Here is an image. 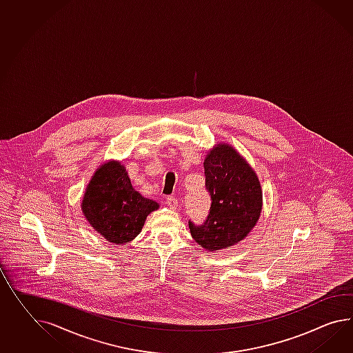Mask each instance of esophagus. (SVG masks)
I'll use <instances>...</instances> for the list:
<instances>
[{"instance_id": "obj_1", "label": "esophagus", "mask_w": 353, "mask_h": 353, "mask_svg": "<svg viewBox=\"0 0 353 353\" xmlns=\"http://www.w3.org/2000/svg\"><path fill=\"white\" fill-rule=\"evenodd\" d=\"M166 203H168V206L170 208H178V199H175L174 196H168L166 197Z\"/></svg>"}]
</instances>
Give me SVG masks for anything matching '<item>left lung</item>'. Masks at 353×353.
Wrapping results in <instances>:
<instances>
[{
	"instance_id": "obj_1",
	"label": "left lung",
	"mask_w": 353,
	"mask_h": 353,
	"mask_svg": "<svg viewBox=\"0 0 353 353\" xmlns=\"http://www.w3.org/2000/svg\"><path fill=\"white\" fill-rule=\"evenodd\" d=\"M205 185L211 197L202 224L188 221L193 239L208 251L238 243L256 225L262 208L261 185L256 172L230 145L220 143L206 156Z\"/></svg>"
}]
</instances>
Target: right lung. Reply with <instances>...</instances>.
I'll list each match as a JSON object with an SVG mask.
<instances>
[{"mask_svg":"<svg viewBox=\"0 0 353 353\" xmlns=\"http://www.w3.org/2000/svg\"><path fill=\"white\" fill-rule=\"evenodd\" d=\"M157 202L137 192L120 163L110 161L94 172L81 202L92 228L110 243L124 244L141 233L145 217Z\"/></svg>","mask_w":353,"mask_h":353,"instance_id":"obj_1","label":"right lung"}]
</instances>
